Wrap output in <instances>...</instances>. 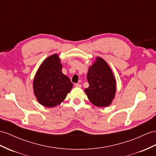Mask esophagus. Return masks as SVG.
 I'll return each mask as SVG.
<instances>
[{"label": "esophagus", "instance_id": "esophagus-1", "mask_svg": "<svg viewBox=\"0 0 156 156\" xmlns=\"http://www.w3.org/2000/svg\"><path fill=\"white\" fill-rule=\"evenodd\" d=\"M75 87H82V85L80 84V83H75Z\"/></svg>", "mask_w": 156, "mask_h": 156}]
</instances>
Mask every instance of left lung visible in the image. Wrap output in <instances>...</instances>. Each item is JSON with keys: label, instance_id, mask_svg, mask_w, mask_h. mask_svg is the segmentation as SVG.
<instances>
[{"label": "left lung", "instance_id": "8db88e82", "mask_svg": "<svg viewBox=\"0 0 156 156\" xmlns=\"http://www.w3.org/2000/svg\"><path fill=\"white\" fill-rule=\"evenodd\" d=\"M89 87L85 92L89 100L97 107L109 105L116 93V81L111 68L101 57H97L88 69Z\"/></svg>", "mask_w": 156, "mask_h": 156}]
</instances>
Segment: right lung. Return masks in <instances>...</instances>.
I'll return each mask as SVG.
<instances>
[{
  "label": "right lung",
  "mask_w": 156,
  "mask_h": 156,
  "mask_svg": "<svg viewBox=\"0 0 156 156\" xmlns=\"http://www.w3.org/2000/svg\"><path fill=\"white\" fill-rule=\"evenodd\" d=\"M73 83L62 73L58 56H50L39 66L34 80V91L38 102L47 107L59 105L70 92Z\"/></svg>",
  "instance_id": "1"
}]
</instances>
